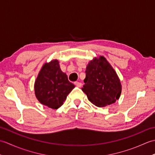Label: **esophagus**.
<instances>
[{
    "label": "esophagus",
    "mask_w": 155,
    "mask_h": 155,
    "mask_svg": "<svg viewBox=\"0 0 155 155\" xmlns=\"http://www.w3.org/2000/svg\"><path fill=\"white\" fill-rule=\"evenodd\" d=\"M74 84L77 87H81V86H82V83H79V82H74Z\"/></svg>",
    "instance_id": "1"
}]
</instances>
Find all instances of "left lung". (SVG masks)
Wrapping results in <instances>:
<instances>
[{"label": "left lung", "instance_id": "1", "mask_svg": "<svg viewBox=\"0 0 155 155\" xmlns=\"http://www.w3.org/2000/svg\"><path fill=\"white\" fill-rule=\"evenodd\" d=\"M82 90L95 106L103 107L120 98L122 85L116 71L103 56L94 57L87 66Z\"/></svg>", "mask_w": 155, "mask_h": 155}]
</instances>
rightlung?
I'll list each match as a JSON object with an SVG mask.
<instances>
[{
    "label": "right lung",
    "instance_id": "1",
    "mask_svg": "<svg viewBox=\"0 0 155 155\" xmlns=\"http://www.w3.org/2000/svg\"><path fill=\"white\" fill-rule=\"evenodd\" d=\"M75 87L60 68L57 59L46 62L35 82V94L40 103L52 109L61 107L67 95Z\"/></svg>",
    "mask_w": 155,
    "mask_h": 155
}]
</instances>
